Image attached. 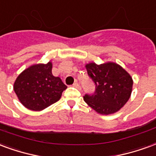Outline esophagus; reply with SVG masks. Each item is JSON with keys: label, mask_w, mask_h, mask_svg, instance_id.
I'll return each instance as SVG.
<instances>
[{"label": "esophagus", "mask_w": 156, "mask_h": 156, "mask_svg": "<svg viewBox=\"0 0 156 156\" xmlns=\"http://www.w3.org/2000/svg\"><path fill=\"white\" fill-rule=\"evenodd\" d=\"M73 86H74V87H76V88H77L78 90L81 89V87H80V84L77 82V81H76V82L74 83Z\"/></svg>", "instance_id": "34e87169"}]
</instances>
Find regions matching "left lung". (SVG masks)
<instances>
[{"label":"left lung","instance_id":"left-lung-1","mask_svg":"<svg viewBox=\"0 0 156 156\" xmlns=\"http://www.w3.org/2000/svg\"><path fill=\"white\" fill-rule=\"evenodd\" d=\"M87 73L95 85L93 95L86 94V104L101 115H110L120 111L130 97L132 77L120 65L107 62L86 65Z\"/></svg>","mask_w":156,"mask_h":156}]
</instances>
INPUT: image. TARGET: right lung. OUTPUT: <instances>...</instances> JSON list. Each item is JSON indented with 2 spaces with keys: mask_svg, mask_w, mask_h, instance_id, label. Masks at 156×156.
<instances>
[{
  "mask_svg": "<svg viewBox=\"0 0 156 156\" xmlns=\"http://www.w3.org/2000/svg\"><path fill=\"white\" fill-rule=\"evenodd\" d=\"M52 63L30 66L18 76L14 91L24 106L40 111L58 101L67 86L52 75Z\"/></svg>",
  "mask_w": 156,
  "mask_h": 156,
  "instance_id": "add662e5",
  "label": "right lung"
}]
</instances>
